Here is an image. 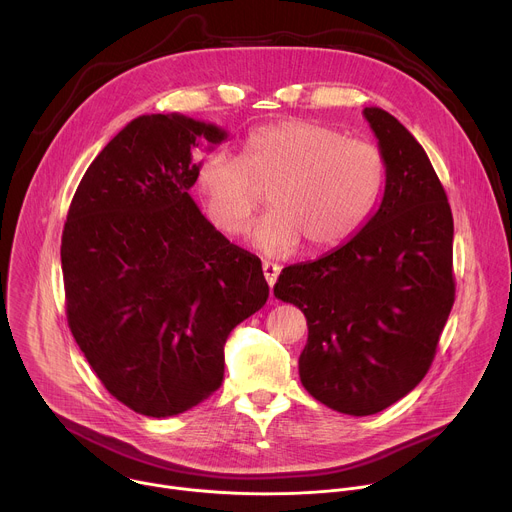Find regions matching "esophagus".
<instances>
[{"instance_id":"34e87169","label":"esophagus","mask_w":512,"mask_h":512,"mask_svg":"<svg viewBox=\"0 0 512 512\" xmlns=\"http://www.w3.org/2000/svg\"><path fill=\"white\" fill-rule=\"evenodd\" d=\"M279 271H281V267H279L277 263L263 261V275H265V279H267L269 287H273V285H275V281H277V277H279Z\"/></svg>"}]
</instances>
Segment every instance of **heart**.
<instances>
[{"instance_id": "obj_1", "label": "heart", "mask_w": 512, "mask_h": 512, "mask_svg": "<svg viewBox=\"0 0 512 512\" xmlns=\"http://www.w3.org/2000/svg\"><path fill=\"white\" fill-rule=\"evenodd\" d=\"M387 180L377 145L348 139L314 121L261 125L243 141V156L212 150L198 166V188L212 223L229 233L247 231L259 204L257 186H269L271 210L253 231L267 255L344 243L369 221Z\"/></svg>"}]
</instances>
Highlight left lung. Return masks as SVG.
I'll use <instances>...</instances> for the list:
<instances>
[{"mask_svg": "<svg viewBox=\"0 0 512 512\" xmlns=\"http://www.w3.org/2000/svg\"><path fill=\"white\" fill-rule=\"evenodd\" d=\"M387 164L379 210L324 257L289 265L273 294L308 320L300 379L326 407L373 415L427 375L456 298L454 218L417 139L364 107Z\"/></svg>", "mask_w": 512, "mask_h": 512, "instance_id": "obj_1", "label": "left lung"}]
</instances>
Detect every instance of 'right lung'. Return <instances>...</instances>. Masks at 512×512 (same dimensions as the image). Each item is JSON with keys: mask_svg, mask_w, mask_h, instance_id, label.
I'll return each mask as SVG.
<instances>
[{"mask_svg": "<svg viewBox=\"0 0 512 512\" xmlns=\"http://www.w3.org/2000/svg\"><path fill=\"white\" fill-rule=\"evenodd\" d=\"M227 131L141 115L93 160L62 231L68 328L105 389L135 413L172 417L223 385L231 330L269 298L261 259L194 204L198 148Z\"/></svg>", "mask_w": 512, "mask_h": 512, "instance_id": "1", "label": "right lung"}]
</instances>
